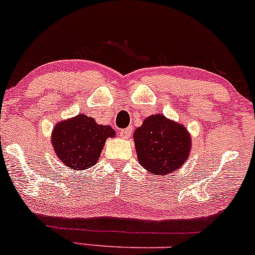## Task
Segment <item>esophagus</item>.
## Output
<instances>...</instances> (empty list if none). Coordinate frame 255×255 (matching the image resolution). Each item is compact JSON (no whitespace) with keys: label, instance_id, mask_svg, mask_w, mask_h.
<instances>
[{"label":"esophagus","instance_id":"esophagus-1","mask_svg":"<svg viewBox=\"0 0 255 255\" xmlns=\"http://www.w3.org/2000/svg\"><path fill=\"white\" fill-rule=\"evenodd\" d=\"M130 134H131V128H126V129H122L120 131V135L124 137V139H128V137H130Z\"/></svg>","mask_w":255,"mask_h":255}]
</instances>
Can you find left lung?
<instances>
[{
  "instance_id": "8db88e82",
  "label": "left lung",
  "mask_w": 255,
  "mask_h": 255,
  "mask_svg": "<svg viewBox=\"0 0 255 255\" xmlns=\"http://www.w3.org/2000/svg\"><path fill=\"white\" fill-rule=\"evenodd\" d=\"M137 160L150 174L166 175L186 163L192 140L183 125L162 114L146 118L134 130Z\"/></svg>"
}]
</instances>
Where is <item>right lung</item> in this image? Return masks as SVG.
I'll list each match as a JSON object with an SVG mask.
<instances>
[{
  "mask_svg": "<svg viewBox=\"0 0 255 255\" xmlns=\"http://www.w3.org/2000/svg\"><path fill=\"white\" fill-rule=\"evenodd\" d=\"M115 135L110 126L98 125L93 118L79 114L55 125L51 144L61 162L69 169L85 170L98 162L107 139Z\"/></svg>",
  "mask_w": 255,
  "mask_h": 255,
  "instance_id": "right-lung-1",
  "label": "right lung"
}]
</instances>
